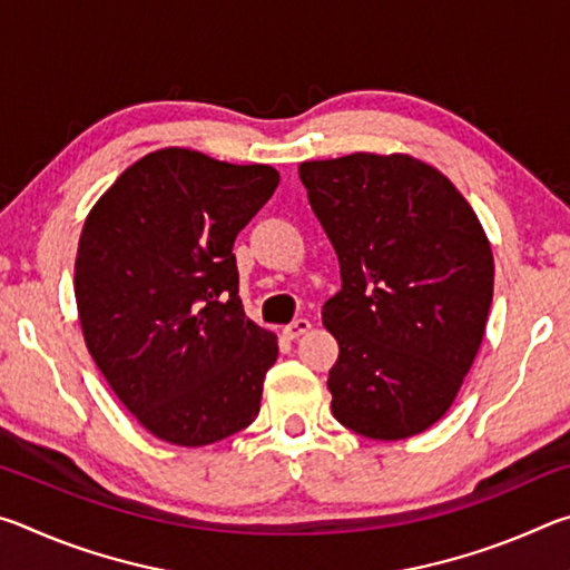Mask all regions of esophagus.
I'll use <instances>...</instances> for the list:
<instances>
[{
  "label": "esophagus",
  "instance_id": "34e87169",
  "mask_svg": "<svg viewBox=\"0 0 570 570\" xmlns=\"http://www.w3.org/2000/svg\"><path fill=\"white\" fill-rule=\"evenodd\" d=\"M308 330H312V322H308V320H294L292 324L284 326V336H286V340L294 342L302 334H306Z\"/></svg>",
  "mask_w": 570,
  "mask_h": 570
}]
</instances>
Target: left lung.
<instances>
[{"label":"left lung","instance_id":"obj_1","mask_svg":"<svg viewBox=\"0 0 570 570\" xmlns=\"http://www.w3.org/2000/svg\"><path fill=\"white\" fill-rule=\"evenodd\" d=\"M340 258L322 308L340 344L332 412L372 440L424 432L450 410L493 302V250L475 210L428 163L354 156L298 166Z\"/></svg>","mask_w":570,"mask_h":570}]
</instances>
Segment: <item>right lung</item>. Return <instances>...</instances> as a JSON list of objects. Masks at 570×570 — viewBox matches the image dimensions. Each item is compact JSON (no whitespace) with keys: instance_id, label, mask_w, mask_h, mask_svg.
Wrapping results in <instances>:
<instances>
[{"instance_id":"1","label":"right lung","mask_w":570,"mask_h":570,"mask_svg":"<svg viewBox=\"0 0 570 570\" xmlns=\"http://www.w3.org/2000/svg\"><path fill=\"white\" fill-rule=\"evenodd\" d=\"M276 186L272 166L166 148L132 163L85 220V344L135 420L173 445L224 440L262 407L278 344L246 320L234 240Z\"/></svg>"}]
</instances>
